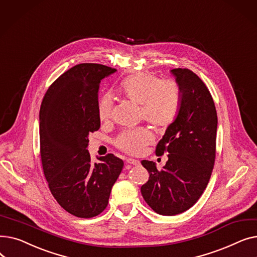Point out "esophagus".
<instances>
[{"label":"esophagus","instance_id":"1","mask_svg":"<svg viewBox=\"0 0 257 257\" xmlns=\"http://www.w3.org/2000/svg\"><path fill=\"white\" fill-rule=\"evenodd\" d=\"M127 163L129 165H133V166H139L140 165V161L137 159H133V158H128L127 159Z\"/></svg>","mask_w":257,"mask_h":257}]
</instances>
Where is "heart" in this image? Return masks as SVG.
<instances>
[{
  "instance_id": "1",
  "label": "heart",
  "mask_w": 257,
  "mask_h": 257,
  "mask_svg": "<svg viewBox=\"0 0 257 257\" xmlns=\"http://www.w3.org/2000/svg\"><path fill=\"white\" fill-rule=\"evenodd\" d=\"M119 93L131 103L141 106L144 118L157 128H164L176 118L181 103V91L173 80H159L151 73H139L121 81ZM112 102L103 97L98 104L101 120H107L111 114ZM153 142L150 130L141 128L121 133L116 146L131 155H139L147 145Z\"/></svg>"
}]
</instances>
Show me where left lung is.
<instances>
[{"mask_svg": "<svg viewBox=\"0 0 257 257\" xmlns=\"http://www.w3.org/2000/svg\"><path fill=\"white\" fill-rule=\"evenodd\" d=\"M181 91L178 114L156 147V154L169 152L167 164L142 160L149 180L141 187L147 204L161 215H175L191 208L203 194L215 157L218 116L211 94L195 73L174 69Z\"/></svg>", "mask_w": 257, "mask_h": 257, "instance_id": "obj_1", "label": "left lung"}]
</instances>
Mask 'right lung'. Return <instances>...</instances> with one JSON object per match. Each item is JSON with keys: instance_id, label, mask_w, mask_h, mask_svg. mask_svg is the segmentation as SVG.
Wrapping results in <instances>:
<instances>
[{"instance_id": "add662e5", "label": "right lung", "mask_w": 257, "mask_h": 257, "mask_svg": "<svg viewBox=\"0 0 257 257\" xmlns=\"http://www.w3.org/2000/svg\"><path fill=\"white\" fill-rule=\"evenodd\" d=\"M116 72L106 65L81 63L63 73L47 90L39 110L43 169L59 205L78 218H92L107 206L123 169L113 154L91 163L88 136L101 126L98 114L102 80Z\"/></svg>"}]
</instances>
